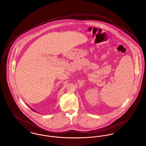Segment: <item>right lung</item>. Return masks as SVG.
Listing matches in <instances>:
<instances>
[{"label": "right lung", "instance_id": "right-lung-1", "mask_svg": "<svg viewBox=\"0 0 146 146\" xmlns=\"http://www.w3.org/2000/svg\"><path fill=\"white\" fill-rule=\"evenodd\" d=\"M28 107H29V106H28ZM31 110H32V111H35V110H33V109H32V108H31Z\"/></svg>", "mask_w": 146, "mask_h": 146}]
</instances>
